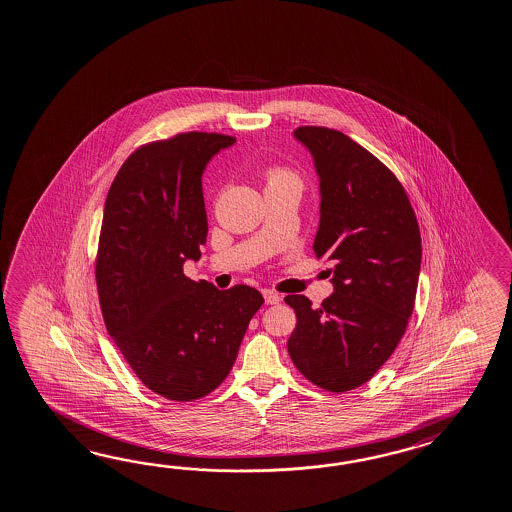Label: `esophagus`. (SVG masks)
Here are the masks:
<instances>
[{"label":"esophagus","mask_w":512,"mask_h":512,"mask_svg":"<svg viewBox=\"0 0 512 512\" xmlns=\"http://www.w3.org/2000/svg\"><path fill=\"white\" fill-rule=\"evenodd\" d=\"M263 298H265V304H278V302L282 300V297H280L278 293L271 291V289H265V291H263Z\"/></svg>","instance_id":"esophagus-1"}]
</instances>
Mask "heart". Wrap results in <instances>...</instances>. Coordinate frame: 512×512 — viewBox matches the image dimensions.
<instances>
[{
  "label": "heart",
  "instance_id": "heart-1",
  "mask_svg": "<svg viewBox=\"0 0 512 512\" xmlns=\"http://www.w3.org/2000/svg\"><path fill=\"white\" fill-rule=\"evenodd\" d=\"M267 180H269V186H293V188L300 190V179L295 173H291L289 169H284V167L269 169Z\"/></svg>",
  "mask_w": 512,
  "mask_h": 512
}]
</instances>
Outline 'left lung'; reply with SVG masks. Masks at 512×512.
<instances>
[{"mask_svg": "<svg viewBox=\"0 0 512 512\" xmlns=\"http://www.w3.org/2000/svg\"><path fill=\"white\" fill-rule=\"evenodd\" d=\"M321 186L317 258L333 263L332 297L313 308L287 295L297 326L289 356L304 378L330 393L352 391L380 370L415 308L420 230L393 171L346 134L298 127Z\"/></svg>", "mask_w": 512, "mask_h": 512, "instance_id": "8db88e82", "label": "left lung"}]
</instances>
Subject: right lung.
<instances>
[{"label": "right lung", "instance_id": "1", "mask_svg": "<svg viewBox=\"0 0 512 512\" xmlns=\"http://www.w3.org/2000/svg\"><path fill=\"white\" fill-rule=\"evenodd\" d=\"M236 138L182 132L136 149L108 190L96 260L110 337L147 389L191 402L217 389L238 357L258 289L219 291L182 265L201 258L206 164Z\"/></svg>", "mask_w": 512, "mask_h": 512}]
</instances>
